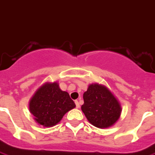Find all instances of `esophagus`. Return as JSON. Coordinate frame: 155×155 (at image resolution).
Here are the masks:
<instances>
[{
	"label": "esophagus",
	"mask_w": 155,
	"mask_h": 155,
	"mask_svg": "<svg viewBox=\"0 0 155 155\" xmlns=\"http://www.w3.org/2000/svg\"><path fill=\"white\" fill-rule=\"evenodd\" d=\"M74 103H75V106H76V107H77V108L80 107V102H79V101H74Z\"/></svg>",
	"instance_id": "obj_1"
}]
</instances>
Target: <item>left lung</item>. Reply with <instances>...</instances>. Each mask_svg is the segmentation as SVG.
I'll return each mask as SVG.
<instances>
[{"mask_svg": "<svg viewBox=\"0 0 155 155\" xmlns=\"http://www.w3.org/2000/svg\"><path fill=\"white\" fill-rule=\"evenodd\" d=\"M81 110L93 126L106 128L118 120L121 107L117 100L106 86L99 84L89 85L83 95Z\"/></svg>", "mask_w": 155, "mask_h": 155, "instance_id": "1", "label": "left lung"}]
</instances>
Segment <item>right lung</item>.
I'll return each mask as SVG.
<instances>
[{
    "instance_id": "1",
    "label": "right lung",
    "mask_w": 155,
    "mask_h": 155,
    "mask_svg": "<svg viewBox=\"0 0 155 155\" xmlns=\"http://www.w3.org/2000/svg\"><path fill=\"white\" fill-rule=\"evenodd\" d=\"M74 107L69 93L61 91L56 82L42 85L29 102L30 112L35 121L44 127L56 125L67 111Z\"/></svg>"
}]
</instances>
